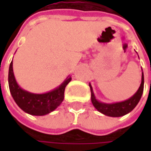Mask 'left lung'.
Segmentation results:
<instances>
[{
    "mask_svg": "<svg viewBox=\"0 0 151 151\" xmlns=\"http://www.w3.org/2000/svg\"><path fill=\"white\" fill-rule=\"evenodd\" d=\"M91 93V102L98 112L109 117H122L125 114H128L136 107L137 104L140 100L144 91V74L142 72L141 84L136 92L131 96L130 98L123 101L113 102V103H105L98 101L94 95L93 89L91 83H89Z\"/></svg>",
    "mask_w": 151,
    "mask_h": 151,
    "instance_id": "left-lung-1",
    "label": "left lung"
}]
</instances>
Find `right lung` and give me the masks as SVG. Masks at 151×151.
I'll use <instances>...</instances> for the list:
<instances>
[{
    "label": "right lung",
    "mask_w": 151,
    "mask_h": 151,
    "mask_svg": "<svg viewBox=\"0 0 151 151\" xmlns=\"http://www.w3.org/2000/svg\"><path fill=\"white\" fill-rule=\"evenodd\" d=\"M71 81L69 76L58 87L46 93L37 94L23 90L17 84L13 73L12 60L9 66L8 84L14 101L22 111L34 116H44L55 111L64 100L65 89Z\"/></svg>",
    "instance_id": "right-lung-1"
}]
</instances>
